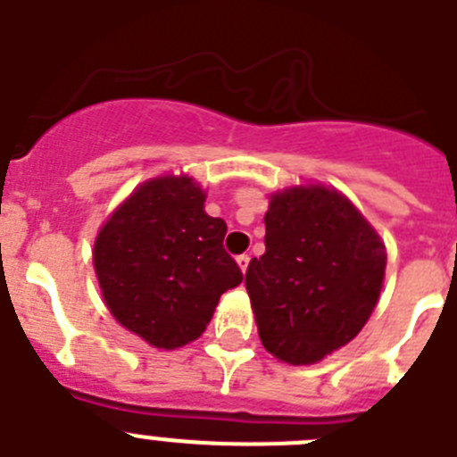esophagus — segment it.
<instances>
[{
  "label": "esophagus",
  "mask_w": 457,
  "mask_h": 457,
  "mask_svg": "<svg viewBox=\"0 0 457 457\" xmlns=\"http://www.w3.org/2000/svg\"><path fill=\"white\" fill-rule=\"evenodd\" d=\"M249 261H252V258H249L247 253H242V256H237V265H240L242 274L247 272V268H249Z\"/></svg>",
  "instance_id": "1"
}]
</instances>
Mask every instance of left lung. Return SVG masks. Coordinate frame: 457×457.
Instances as JSON below:
<instances>
[{
	"label": "left lung",
	"mask_w": 457,
	"mask_h": 457,
	"mask_svg": "<svg viewBox=\"0 0 457 457\" xmlns=\"http://www.w3.org/2000/svg\"><path fill=\"white\" fill-rule=\"evenodd\" d=\"M385 268V242L341 192L309 185L272 194L265 253L245 278L263 348L293 366L343 348L373 313Z\"/></svg>",
	"instance_id": "1"
}]
</instances>
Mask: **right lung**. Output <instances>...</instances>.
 Masks as SVG:
<instances>
[{"instance_id": "add662e5", "label": "right lung", "mask_w": 457, "mask_h": 457, "mask_svg": "<svg viewBox=\"0 0 457 457\" xmlns=\"http://www.w3.org/2000/svg\"><path fill=\"white\" fill-rule=\"evenodd\" d=\"M189 176L139 185L104 221L93 265L112 316L160 350L204 334L221 293L242 281L224 252L226 221L204 210Z\"/></svg>"}]
</instances>
